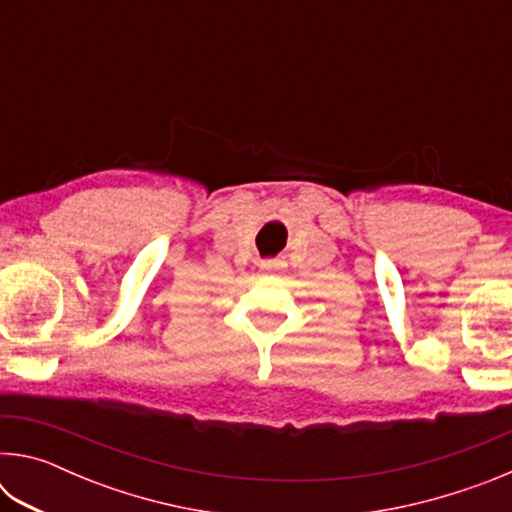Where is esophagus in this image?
Wrapping results in <instances>:
<instances>
[{
	"label": "esophagus",
	"mask_w": 512,
	"mask_h": 512,
	"mask_svg": "<svg viewBox=\"0 0 512 512\" xmlns=\"http://www.w3.org/2000/svg\"><path fill=\"white\" fill-rule=\"evenodd\" d=\"M259 268H262L264 273H271V271H277V268H280V262H277V259H264V262L259 264Z\"/></svg>",
	"instance_id": "esophagus-1"
}]
</instances>
